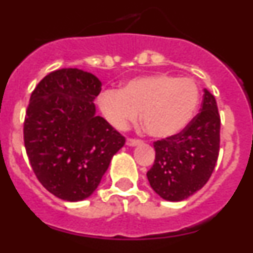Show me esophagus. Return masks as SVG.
I'll use <instances>...</instances> for the list:
<instances>
[{
    "mask_svg": "<svg viewBox=\"0 0 253 253\" xmlns=\"http://www.w3.org/2000/svg\"><path fill=\"white\" fill-rule=\"evenodd\" d=\"M140 143H142V140L135 139V138H128V139H126V144H128V146H130V147L139 146Z\"/></svg>",
    "mask_w": 253,
    "mask_h": 253,
    "instance_id": "34e87169",
    "label": "esophagus"
}]
</instances>
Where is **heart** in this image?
Here are the masks:
<instances>
[{"instance_id": "heart-1", "label": "heart", "mask_w": 253, "mask_h": 253, "mask_svg": "<svg viewBox=\"0 0 253 253\" xmlns=\"http://www.w3.org/2000/svg\"><path fill=\"white\" fill-rule=\"evenodd\" d=\"M199 97L193 80L160 73L131 78L122 90L104 91L99 96V107L105 119L118 129L135 122L142 111L147 133L169 138L184 130L191 122Z\"/></svg>"}]
</instances>
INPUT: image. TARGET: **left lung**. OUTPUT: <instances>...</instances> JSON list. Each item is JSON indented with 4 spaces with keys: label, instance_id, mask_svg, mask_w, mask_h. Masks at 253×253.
Listing matches in <instances>:
<instances>
[{
    "label": "left lung",
    "instance_id": "obj_1",
    "mask_svg": "<svg viewBox=\"0 0 253 253\" xmlns=\"http://www.w3.org/2000/svg\"><path fill=\"white\" fill-rule=\"evenodd\" d=\"M220 116L215 97L204 90L200 113L184 130L153 143L156 160L147 172L149 185L165 200L181 202L202 189L215 167Z\"/></svg>",
    "mask_w": 253,
    "mask_h": 253
}]
</instances>
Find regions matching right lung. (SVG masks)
<instances>
[{
  "instance_id": "obj_1",
  "label": "right lung",
  "mask_w": 253,
  "mask_h": 253,
  "mask_svg": "<svg viewBox=\"0 0 253 253\" xmlns=\"http://www.w3.org/2000/svg\"><path fill=\"white\" fill-rule=\"evenodd\" d=\"M101 82L92 73L62 68L31 92L24 143L39 182L67 202L92 195L125 138L96 115Z\"/></svg>"
}]
</instances>
